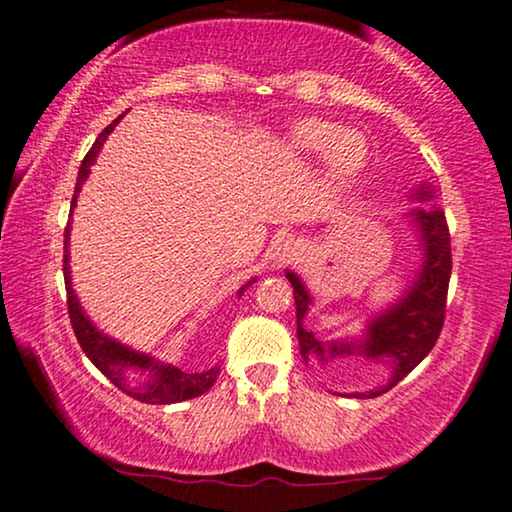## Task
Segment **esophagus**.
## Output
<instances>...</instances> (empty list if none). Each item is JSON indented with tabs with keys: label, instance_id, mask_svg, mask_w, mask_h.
<instances>
[{
	"label": "esophagus",
	"instance_id": "34e87169",
	"mask_svg": "<svg viewBox=\"0 0 512 512\" xmlns=\"http://www.w3.org/2000/svg\"><path fill=\"white\" fill-rule=\"evenodd\" d=\"M293 255H295L293 236H278L274 245H271V257H274V262H286L288 257Z\"/></svg>",
	"mask_w": 512,
	"mask_h": 512
}]
</instances>
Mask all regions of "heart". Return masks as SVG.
<instances>
[{
  "label": "heart",
  "instance_id": "1",
  "mask_svg": "<svg viewBox=\"0 0 512 512\" xmlns=\"http://www.w3.org/2000/svg\"><path fill=\"white\" fill-rule=\"evenodd\" d=\"M288 144L302 155L323 153L326 170L333 177H349L359 172L368 158V141L364 134L319 118L295 122L288 132Z\"/></svg>",
  "mask_w": 512,
  "mask_h": 512
}]
</instances>
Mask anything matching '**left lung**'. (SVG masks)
<instances>
[{"label":"left lung","instance_id":"obj_1","mask_svg":"<svg viewBox=\"0 0 512 512\" xmlns=\"http://www.w3.org/2000/svg\"><path fill=\"white\" fill-rule=\"evenodd\" d=\"M416 198L423 200L435 198L430 186H423L416 193ZM413 222L420 231L423 241V269L420 276L413 281V286L406 290L397 304H392L387 312L368 323L366 338L359 342H321L314 338L302 326L304 316L309 309V293L304 283L293 271H286V278L293 286L295 307H297V340H300V352L304 361H312L323 371H333L335 364H340L345 357H361L380 361L390 359L392 378L387 385L371 392H357L359 399H373L392 390L401 378H406L420 361L430 354L435 342L442 333L444 312H446V293H449L451 278V236L449 224H446L444 212L439 208L413 210Z\"/></svg>","mask_w":512,"mask_h":512}]
</instances>
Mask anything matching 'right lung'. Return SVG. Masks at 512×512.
Segmentation results:
<instances>
[{"label":"right lung","instance_id":"right-lung-1","mask_svg":"<svg viewBox=\"0 0 512 512\" xmlns=\"http://www.w3.org/2000/svg\"><path fill=\"white\" fill-rule=\"evenodd\" d=\"M120 118H122V115H120ZM120 118L113 120L111 125L103 129V132L99 134V139L94 141V146L89 148V153L84 155L80 172H77L75 196H73V203H70V217H73V208L77 203V193H80L82 184L89 177V167L94 165V160L101 151L103 141L108 139V134H111V129L118 125ZM68 236H70V222L66 226V241H63V252H66V255H63V278H66L70 323H73L75 338H77V342H80L82 352L87 354L89 361H92V364L99 368V371L106 375V378L111 380L115 387H118V390L129 394V397H134L137 401H144V404H177V401L200 397V394L208 392L210 387L215 385V380L219 375L217 366L208 368V371H203V373H184L181 368H174L170 364H160V361L148 357V354H141V352H137V349H129L125 345H120L118 340L103 335L99 328H96L94 323L89 321V316L82 312L80 302H77V295H75L73 286H70ZM250 283H255V278L245 283V286L238 290V295H241L243 290L250 286ZM137 370L149 371V380L146 384L134 386L128 380L131 373Z\"/></svg>","mask_w":512,"mask_h":512}]
</instances>
